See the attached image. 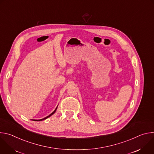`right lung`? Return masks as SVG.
Instances as JSON below:
<instances>
[{
  "mask_svg": "<svg viewBox=\"0 0 154 154\" xmlns=\"http://www.w3.org/2000/svg\"><path fill=\"white\" fill-rule=\"evenodd\" d=\"M57 107H58V106H57V108H55V110L51 114V115H49V116H46V118H42V119H32V121H43V120H45V119H46L47 118H48L49 117H50V116H51L52 115H54L55 113V112H56V110H57Z\"/></svg>",
  "mask_w": 154,
  "mask_h": 154,
  "instance_id": "obj_1",
  "label": "right lung"
}]
</instances>
